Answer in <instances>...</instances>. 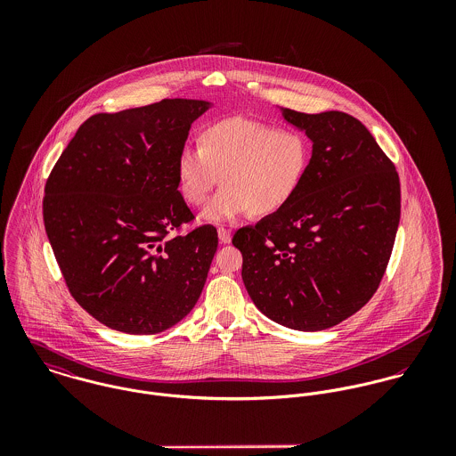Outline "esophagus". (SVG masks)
Masks as SVG:
<instances>
[{"mask_svg":"<svg viewBox=\"0 0 456 456\" xmlns=\"http://www.w3.org/2000/svg\"><path fill=\"white\" fill-rule=\"evenodd\" d=\"M217 235H219V240H221L223 244H228V242L232 240V233H230V230L224 228V226H219V228H217Z\"/></svg>","mask_w":456,"mask_h":456,"instance_id":"obj_1","label":"esophagus"}]
</instances>
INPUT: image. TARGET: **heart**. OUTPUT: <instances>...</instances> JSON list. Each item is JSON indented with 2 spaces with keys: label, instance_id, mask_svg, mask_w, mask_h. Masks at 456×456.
<instances>
[{
  "label": "heart",
  "instance_id": "heart-1",
  "mask_svg": "<svg viewBox=\"0 0 456 456\" xmlns=\"http://www.w3.org/2000/svg\"><path fill=\"white\" fill-rule=\"evenodd\" d=\"M311 159L304 133L248 118L208 125L200 145H184L177 156V181L190 205H201L219 183L203 219L219 223L248 212L268 216L298 193Z\"/></svg>",
  "mask_w": 456,
  "mask_h": 456
}]
</instances>
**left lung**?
<instances>
[{
  "label": "left lung",
  "instance_id": "8db88e82",
  "mask_svg": "<svg viewBox=\"0 0 456 456\" xmlns=\"http://www.w3.org/2000/svg\"><path fill=\"white\" fill-rule=\"evenodd\" d=\"M313 140L297 196L235 232L242 281L279 325L318 331L358 313L378 291L400 221V181L370 131L346 112L284 109Z\"/></svg>",
  "mask_w": 456,
  "mask_h": 456
}]
</instances>
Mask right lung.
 I'll use <instances>...</instances> for the list:
<instances>
[{
  "mask_svg": "<svg viewBox=\"0 0 456 456\" xmlns=\"http://www.w3.org/2000/svg\"><path fill=\"white\" fill-rule=\"evenodd\" d=\"M207 109L175 98L94 114L45 183L44 224L66 288L112 330L159 333L186 318L201 295L217 230L201 224L181 233L195 216L175 165Z\"/></svg>",
  "mask_w": 456,
  "mask_h": 456,
  "instance_id": "right-lung-1",
  "label": "right lung"
}]
</instances>
